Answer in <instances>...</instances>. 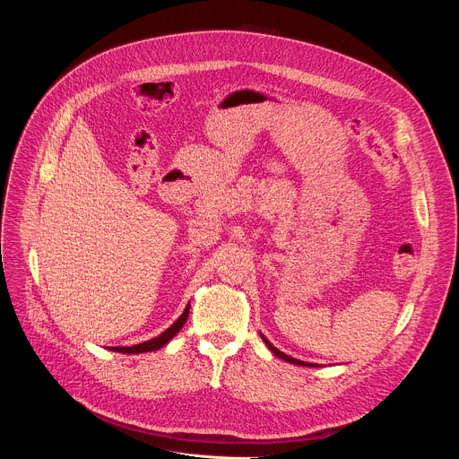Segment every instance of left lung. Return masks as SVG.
Returning <instances> with one entry per match:
<instances>
[{
    "mask_svg": "<svg viewBox=\"0 0 459 459\" xmlns=\"http://www.w3.org/2000/svg\"><path fill=\"white\" fill-rule=\"evenodd\" d=\"M261 340H264L265 343H267V347L278 356V358H281V359H285V361H289V363H292V365H301V367H316V365H312V363H305V361H299V359H294V358H290V356H287L285 352H281V351H278L274 345H271L269 343V340L265 338V336H261Z\"/></svg>",
    "mask_w": 459,
    "mask_h": 459,
    "instance_id": "left-lung-1",
    "label": "left lung"
}]
</instances>
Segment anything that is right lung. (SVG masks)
I'll list each match as a JSON object with an SVG mask.
<instances>
[{"label":"right lung","instance_id":"1","mask_svg":"<svg viewBox=\"0 0 459 459\" xmlns=\"http://www.w3.org/2000/svg\"><path fill=\"white\" fill-rule=\"evenodd\" d=\"M188 308H190V305H186L185 307V310H183V314L169 326V329L163 333V334H160L158 338H154V340H149V342H145V343H140V345H134V347H112V351H116V352H123V354H140V352H151V351H158V349H161L163 345H167L178 333H179V329L181 326L185 325V321H186V317H188Z\"/></svg>","mask_w":459,"mask_h":459}]
</instances>
